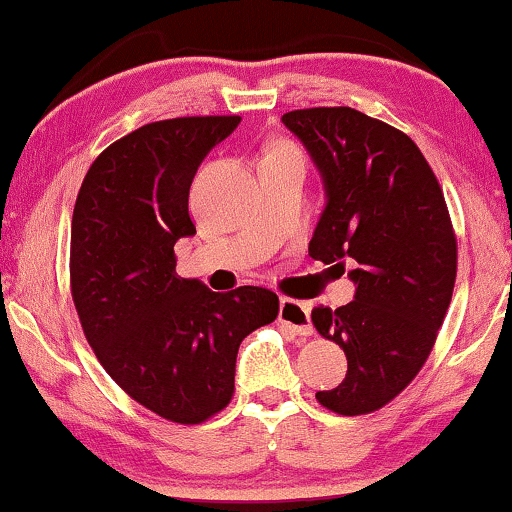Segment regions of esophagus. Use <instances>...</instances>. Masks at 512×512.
Instances as JSON below:
<instances>
[{"label": "esophagus", "mask_w": 512, "mask_h": 512, "mask_svg": "<svg viewBox=\"0 0 512 512\" xmlns=\"http://www.w3.org/2000/svg\"><path fill=\"white\" fill-rule=\"evenodd\" d=\"M278 320L283 322V325L290 327L294 334H299V336H311L313 334L311 311H308V308L301 304V301H294V299H287V297L280 299Z\"/></svg>", "instance_id": "1"}]
</instances>
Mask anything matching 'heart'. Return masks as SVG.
<instances>
[{
    "label": "heart",
    "instance_id": "obj_1",
    "mask_svg": "<svg viewBox=\"0 0 512 512\" xmlns=\"http://www.w3.org/2000/svg\"><path fill=\"white\" fill-rule=\"evenodd\" d=\"M273 148H292L290 143H278V146H273Z\"/></svg>",
    "mask_w": 512,
    "mask_h": 512
}]
</instances>
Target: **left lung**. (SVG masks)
<instances>
[{
    "label": "left lung",
    "mask_w": 512,
    "mask_h": 512,
    "mask_svg": "<svg viewBox=\"0 0 512 512\" xmlns=\"http://www.w3.org/2000/svg\"><path fill=\"white\" fill-rule=\"evenodd\" d=\"M325 185L308 255L348 271L355 299L313 308V325L338 343L348 373L315 394L338 415L383 408L427 362L448 313L457 241L434 171L413 139L350 106L290 111Z\"/></svg>",
    "instance_id": "left-lung-1"
}]
</instances>
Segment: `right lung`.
Listing matches in <instances>:
<instances>
[{
  "mask_svg": "<svg viewBox=\"0 0 512 512\" xmlns=\"http://www.w3.org/2000/svg\"><path fill=\"white\" fill-rule=\"evenodd\" d=\"M239 115L150 122L92 162L71 218V297L106 373L164 420L199 424L232 401L239 345L278 315L264 287L211 292L176 276V241L204 157Z\"/></svg>",
  "mask_w": 512,
  "mask_h": 512,
  "instance_id": "obj_1",
  "label": "right lung"
}]
</instances>
